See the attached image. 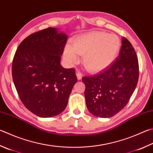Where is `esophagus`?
I'll list each match as a JSON object with an SVG mask.
<instances>
[{"instance_id": "esophagus-1", "label": "esophagus", "mask_w": 153, "mask_h": 153, "mask_svg": "<svg viewBox=\"0 0 153 153\" xmlns=\"http://www.w3.org/2000/svg\"><path fill=\"white\" fill-rule=\"evenodd\" d=\"M76 76H77V79H78V80L82 79V74L81 72H79V71L77 72V73H76Z\"/></svg>"}]
</instances>
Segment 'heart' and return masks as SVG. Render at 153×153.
<instances>
[{"label": "heart", "mask_w": 153, "mask_h": 153, "mask_svg": "<svg viewBox=\"0 0 153 153\" xmlns=\"http://www.w3.org/2000/svg\"><path fill=\"white\" fill-rule=\"evenodd\" d=\"M121 42L117 35L102 31H94L73 38L71 45H66L63 57L69 65L79 62L89 71L98 72L108 67L120 51Z\"/></svg>", "instance_id": "b5f03b06"}]
</instances>
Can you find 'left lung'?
Listing matches in <instances>:
<instances>
[{
  "instance_id": "1",
  "label": "left lung",
  "mask_w": 153,
  "mask_h": 153,
  "mask_svg": "<svg viewBox=\"0 0 153 153\" xmlns=\"http://www.w3.org/2000/svg\"><path fill=\"white\" fill-rule=\"evenodd\" d=\"M135 50L125 37L118 57L100 74L85 76L86 106L93 115L110 118L126 106L137 87L139 76Z\"/></svg>"
}]
</instances>
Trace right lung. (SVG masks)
I'll return each mask as SVG.
<instances>
[{"label": "right lung", "mask_w": 153, "mask_h": 153, "mask_svg": "<svg viewBox=\"0 0 153 153\" xmlns=\"http://www.w3.org/2000/svg\"><path fill=\"white\" fill-rule=\"evenodd\" d=\"M67 40L65 33L49 27L25 39L14 56L12 75L19 98L39 117L62 113L77 82L75 69L60 63Z\"/></svg>", "instance_id": "1"}]
</instances>
